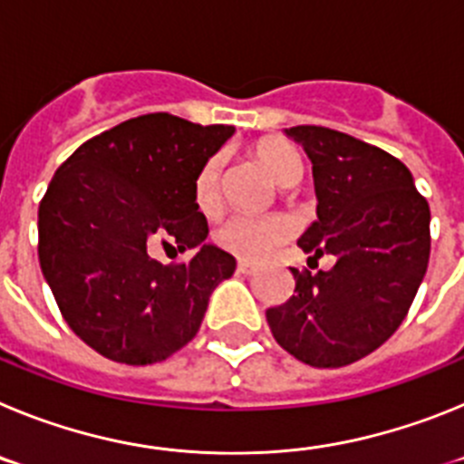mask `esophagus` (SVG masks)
Masks as SVG:
<instances>
[{
    "instance_id": "obj_1",
    "label": "esophagus",
    "mask_w": 464,
    "mask_h": 464,
    "mask_svg": "<svg viewBox=\"0 0 464 464\" xmlns=\"http://www.w3.org/2000/svg\"><path fill=\"white\" fill-rule=\"evenodd\" d=\"M237 272L246 274V276H251V274L257 272V267L253 265V262H246V260H239V265H237Z\"/></svg>"
}]
</instances>
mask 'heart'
Here are the masks:
<instances>
[{
  "mask_svg": "<svg viewBox=\"0 0 464 464\" xmlns=\"http://www.w3.org/2000/svg\"><path fill=\"white\" fill-rule=\"evenodd\" d=\"M262 165L281 186H293L302 174L299 155L283 141H262L256 149ZM195 204L202 213H216L223 202V155L211 158L199 167L195 176ZM293 235V223L288 216L272 213V216H251V213H235L218 223L213 239L220 248L244 260H265L278 246L285 244Z\"/></svg>",
  "mask_w": 464,
  "mask_h": 464,
  "instance_id": "1",
  "label": "heart"
}]
</instances>
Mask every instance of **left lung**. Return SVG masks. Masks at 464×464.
Returning a JSON list of instances; mask_svg holds the SVG:
<instances>
[{"instance_id": "1", "label": "left lung", "mask_w": 464, "mask_h": 464, "mask_svg": "<svg viewBox=\"0 0 464 464\" xmlns=\"http://www.w3.org/2000/svg\"><path fill=\"white\" fill-rule=\"evenodd\" d=\"M314 165L318 220L297 246L334 267L290 269L295 295L267 309L278 346L311 367H343L392 337L430 260V207L391 153L321 125L285 130ZM309 257V260H311Z\"/></svg>"}]
</instances>
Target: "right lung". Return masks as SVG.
Returning a JSON list of instances; mask_svg holds the SVG:
<instances>
[{
  "label": "right lung",
  "mask_w": 464,
  "mask_h": 464,
  "mask_svg": "<svg viewBox=\"0 0 464 464\" xmlns=\"http://www.w3.org/2000/svg\"><path fill=\"white\" fill-rule=\"evenodd\" d=\"M235 132L149 113L88 139L53 176L39 207V262L67 325L122 364L162 362L197 334L208 297L237 260L204 244L199 167ZM200 248L162 266L155 245Z\"/></svg>",
  "instance_id": "right-lung-1"
}]
</instances>
